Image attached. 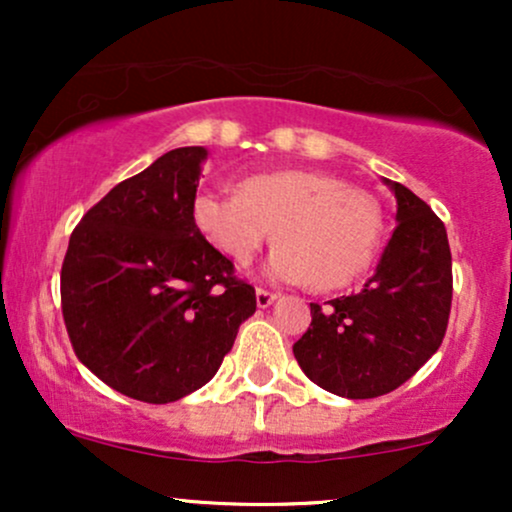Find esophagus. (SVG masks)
Returning a JSON list of instances; mask_svg holds the SVG:
<instances>
[{
	"label": "esophagus",
	"mask_w": 512,
	"mask_h": 512,
	"mask_svg": "<svg viewBox=\"0 0 512 512\" xmlns=\"http://www.w3.org/2000/svg\"><path fill=\"white\" fill-rule=\"evenodd\" d=\"M257 305H260V308H267V305H272L274 301H276V293L274 291H269V289H257Z\"/></svg>",
	"instance_id": "esophagus-1"
}]
</instances>
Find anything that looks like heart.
I'll return each mask as SVG.
<instances>
[{
    "instance_id": "b5f03b06",
    "label": "heart",
    "mask_w": 512,
    "mask_h": 512,
    "mask_svg": "<svg viewBox=\"0 0 512 512\" xmlns=\"http://www.w3.org/2000/svg\"><path fill=\"white\" fill-rule=\"evenodd\" d=\"M192 216L204 238L236 267H248L272 238L269 274L342 289L375 260L383 236L378 199L313 170H272L240 180V192H199Z\"/></svg>"
}]
</instances>
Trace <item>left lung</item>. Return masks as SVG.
I'll return each instance as SVG.
<instances>
[{
	"label": "left lung",
	"mask_w": 512,
	"mask_h": 512,
	"mask_svg": "<svg viewBox=\"0 0 512 512\" xmlns=\"http://www.w3.org/2000/svg\"><path fill=\"white\" fill-rule=\"evenodd\" d=\"M397 226L361 291L310 303L293 344L303 373L332 395L370 399L407 383L443 344L452 303V257L443 221L399 182Z\"/></svg>",
	"instance_id": "1"
}]
</instances>
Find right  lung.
I'll return each mask as SVG.
<instances>
[{
	"mask_svg": "<svg viewBox=\"0 0 512 512\" xmlns=\"http://www.w3.org/2000/svg\"><path fill=\"white\" fill-rule=\"evenodd\" d=\"M202 146H182L86 211L62 262V317L76 358L122 395L168 404L207 385L255 313L192 216Z\"/></svg>",
	"mask_w": 512,
	"mask_h": 512,
	"instance_id": "right-lung-1",
	"label": "right lung"
}]
</instances>
